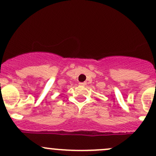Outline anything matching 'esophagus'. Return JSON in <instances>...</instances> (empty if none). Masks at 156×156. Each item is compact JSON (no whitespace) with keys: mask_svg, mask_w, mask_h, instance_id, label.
<instances>
[{"mask_svg":"<svg viewBox=\"0 0 156 156\" xmlns=\"http://www.w3.org/2000/svg\"><path fill=\"white\" fill-rule=\"evenodd\" d=\"M85 84H86V83H79L80 86H84Z\"/></svg>","mask_w":156,"mask_h":156,"instance_id":"esophagus-1","label":"esophagus"}]
</instances>
